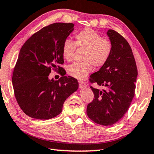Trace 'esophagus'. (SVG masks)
<instances>
[{
	"mask_svg": "<svg viewBox=\"0 0 154 154\" xmlns=\"http://www.w3.org/2000/svg\"><path fill=\"white\" fill-rule=\"evenodd\" d=\"M79 87L81 88H84L85 86H86V83H85V82H82V81H79Z\"/></svg>",
	"mask_w": 154,
	"mask_h": 154,
	"instance_id": "34e87169",
	"label": "esophagus"
}]
</instances>
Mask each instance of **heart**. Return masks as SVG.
Here are the masks:
<instances>
[{
    "mask_svg": "<svg viewBox=\"0 0 154 154\" xmlns=\"http://www.w3.org/2000/svg\"><path fill=\"white\" fill-rule=\"evenodd\" d=\"M76 46L85 50L82 57L84 61L68 66L67 72L70 76L79 80L87 77L93 70V66L100 68L105 65L111 56L113 48L111 41L90 28L84 29L75 34V42L70 39L63 41L61 50L65 60H72Z\"/></svg>",
    "mask_w": 154,
    "mask_h": 154,
    "instance_id": "obj_1",
    "label": "heart"
}]
</instances>
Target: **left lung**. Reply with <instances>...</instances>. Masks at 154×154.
<instances>
[{
    "label": "left lung",
    "mask_w": 154,
    "mask_h": 154,
    "mask_svg": "<svg viewBox=\"0 0 154 154\" xmlns=\"http://www.w3.org/2000/svg\"><path fill=\"white\" fill-rule=\"evenodd\" d=\"M112 43L109 60L90 76V82L103 89L91 86L94 99L87 106L86 113L94 122L111 126L127 113L135 95L137 66L128 43L113 29L107 31Z\"/></svg>",
    "instance_id": "8db88e82"
}]
</instances>
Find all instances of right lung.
Here are the masks:
<instances>
[{"label": "right lung", "mask_w": 154, "mask_h": 154, "mask_svg": "<svg viewBox=\"0 0 154 154\" xmlns=\"http://www.w3.org/2000/svg\"><path fill=\"white\" fill-rule=\"evenodd\" d=\"M73 30V23L49 25L29 37L20 50L13 72V88L20 109L32 118H55L62 111L66 100L78 89L74 77L63 75L57 81L49 79L52 69L63 74L59 66L63 63L62 44Z\"/></svg>", "instance_id": "obj_1"}]
</instances>
